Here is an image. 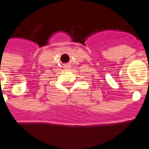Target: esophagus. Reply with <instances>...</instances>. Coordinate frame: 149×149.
I'll return each mask as SVG.
<instances>
[{
    "mask_svg": "<svg viewBox=\"0 0 149 149\" xmlns=\"http://www.w3.org/2000/svg\"><path fill=\"white\" fill-rule=\"evenodd\" d=\"M66 68H70V66L69 65H66Z\"/></svg>",
    "mask_w": 149,
    "mask_h": 149,
    "instance_id": "1",
    "label": "esophagus"
}]
</instances>
